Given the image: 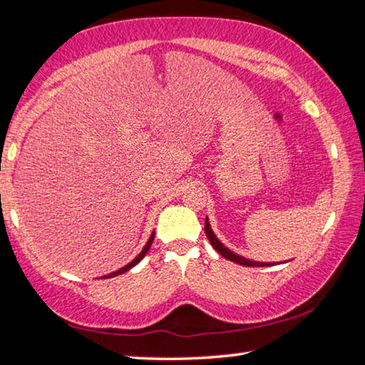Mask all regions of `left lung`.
<instances>
[{"label":"left lung","instance_id":"8db88e82","mask_svg":"<svg viewBox=\"0 0 365 365\" xmlns=\"http://www.w3.org/2000/svg\"><path fill=\"white\" fill-rule=\"evenodd\" d=\"M205 232H206V235H207L209 242H211V245L214 246V250L217 251L219 255L224 256L225 259H228V261L237 262V264H240V265H246V267H265V265H270V264H267V262H256V261H250V259H245V257H242V256L235 255L233 251H230L228 248H225V246L219 242L217 237H215L214 232L211 230V225H209V220H207V217H206V224H205Z\"/></svg>","mask_w":365,"mask_h":365}]
</instances>
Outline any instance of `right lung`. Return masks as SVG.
Here are the masks:
<instances>
[{"instance_id": "1", "label": "right lung", "mask_w": 365, "mask_h": 365, "mask_svg": "<svg viewBox=\"0 0 365 365\" xmlns=\"http://www.w3.org/2000/svg\"><path fill=\"white\" fill-rule=\"evenodd\" d=\"M153 240H154V232H153V235H151V237H150V240H148V243L145 245V248H143V250H141V252H140V255H138L137 257H135L132 262H128L127 265H123V267H122V269H119V270H115V272H113V274H109V275H104V277H106V279H110V277H117V275H120V274H123V272L130 270V269L133 267V265H137V264H138V262L141 261V259H143V257H145V255H146V252H148V250H150V248H151V243H153Z\"/></svg>"}]
</instances>
